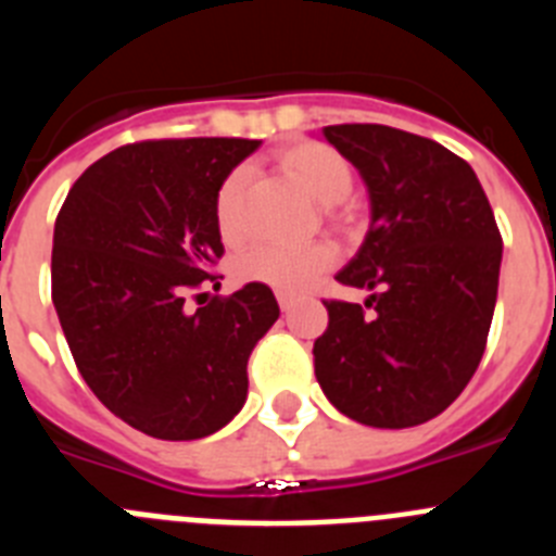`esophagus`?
<instances>
[{"instance_id": "obj_1", "label": "esophagus", "mask_w": 556, "mask_h": 556, "mask_svg": "<svg viewBox=\"0 0 556 556\" xmlns=\"http://www.w3.org/2000/svg\"><path fill=\"white\" fill-rule=\"evenodd\" d=\"M294 301H298V298H294L292 292H278V306H281V312H289V308L294 306Z\"/></svg>"}]
</instances>
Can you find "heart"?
<instances>
[{"instance_id":"obj_1","label":"heart","mask_w":556,"mask_h":556,"mask_svg":"<svg viewBox=\"0 0 556 556\" xmlns=\"http://www.w3.org/2000/svg\"><path fill=\"white\" fill-rule=\"evenodd\" d=\"M278 166L283 175L306 191L308 198L323 203L328 223L345 225L348 211L342 200L353 189L351 161L323 141H298L278 152ZM244 184L248 172L233 169L219 184L214 214H217L219 233L236 242L244 230ZM333 264V250L328 244H306V248H281V244H255L239 255L236 275L242 281L267 283L281 292H303L320 273Z\"/></svg>"}]
</instances>
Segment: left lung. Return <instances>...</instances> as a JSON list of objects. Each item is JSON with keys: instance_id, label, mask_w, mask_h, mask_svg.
Masks as SVG:
<instances>
[{"instance_id": "8db88e82", "label": "left lung", "mask_w": 556, "mask_h": 556, "mask_svg": "<svg viewBox=\"0 0 556 556\" xmlns=\"http://www.w3.org/2000/svg\"><path fill=\"white\" fill-rule=\"evenodd\" d=\"M323 136L362 172L372 203L365 244L337 281L372 294L365 306L323 301L314 376L358 424H426L488 348L501 269L493 208L468 161L437 141L387 125H328Z\"/></svg>"}]
</instances>
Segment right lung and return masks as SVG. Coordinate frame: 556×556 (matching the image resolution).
<instances>
[{
  "label": "right lung",
  "instance_id": "1",
  "mask_svg": "<svg viewBox=\"0 0 556 556\" xmlns=\"http://www.w3.org/2000/svg\"><path fill=\"white\" fill-rule=\"evenodd\" d=\"M255 147L132 141L88 166L58 211L52 303L68 351L113 415L159 440H200L242 409L250 353L281 314L267 283L200 292L223 278L217 189Z\"/></svg>",
  "mask_w": 556,
  "mask_h": 556
}]
</instances>
